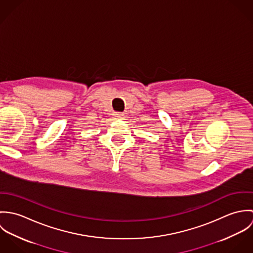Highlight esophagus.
Here are the masks:
<instances>
[{
    "instance_id": "obj_1",
    "label": "esophagus",
    "mask_w": 253,
    "mask_h": 253,
    "mask_svg": "<svg viewBox=\"0 0 253 253\" xmlns=\"http://www.w3.org/2000/svg\"><path fill=\"white\" fill-rule=\"evenodd\" d=\"M123 117H124V114L121 112H115V114H114L115 119H123Z\"/></svg>"
}]
</instances>
